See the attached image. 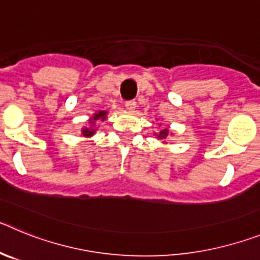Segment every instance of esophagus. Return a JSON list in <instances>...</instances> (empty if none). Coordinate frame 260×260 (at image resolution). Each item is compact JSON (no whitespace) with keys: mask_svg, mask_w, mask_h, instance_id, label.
Listing matches in <instances>:
<instances>
[{"mask_svg":"<svg viewBox=\"0 0 260 260\" xmlns=\"http://www.w3.org/2000/svg\"><path fill=\"white\" fill-rule=\"evenodd\" d=\"M125 107L126 109L130 110V112H134L135 107H137V102H135V100H128V102H126Z\"/></svg>","mask_w":260,"mask_h":260,"instance_id":"1","label":"esophagus"}]
</instances>
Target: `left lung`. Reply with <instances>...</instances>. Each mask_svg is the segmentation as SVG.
Instances as JSON below:
<instances>
[{
  "label": "left lung",
  "mask_w": 260,
  "mask_h": 260,
  "mask_svg": "<svg viewBox=\"0 0 260 260\" xmlns=\"http://www.w3.org/2000/svg\"><path fill=\"white\" fill-rule=\"evenodd\" d=\"M157 137L160 138V139H165V138L168 137V130H167V128H164V130H162V132L157 135Z\"/></svg>",
  "instance_id": "8db88e82"
}]
</instances>
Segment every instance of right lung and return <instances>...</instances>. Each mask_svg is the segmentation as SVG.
<instances>
[{
    "label": "right lung",
    "mask_w": 260,
    "mask_h": 260,
    "mask_svg": "<svg viewBox=\"0 0 260 260\" xmlns=\"http://www.w3.org/2000/svg\"><path fill=\"white\" fill-rule=\"evenodd\" d=\"M105 114H107V112H104V110H102V112H99V113H96L95 116L92 117V118L89 119V126H93L95 125V122L98 121V119H102V121H104L105 119ZM95 128L93 127H84L83 130H82V134L84 135V137H91V135L95 134Z\"/></svg>",
    "instance_id": "1"
}]
</instances>
